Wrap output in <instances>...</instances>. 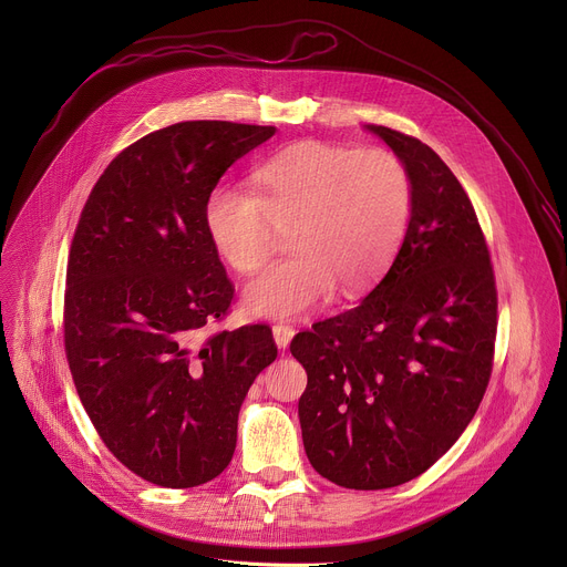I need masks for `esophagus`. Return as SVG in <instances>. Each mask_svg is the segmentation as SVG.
I'll return each instance as SVG.
<instances>
[{"instance_id": "1", "label": "esophagus", "mask_w": 567, "mask_h": 567, "mask_svg": "<svg viewBox=\"0 0 567 567\" xmlns=\"http://www.w3.org/2000/svg\"><path fill=\"white\" fill-rule=\"evenodd\" d=\"M293 334H296V330H293L291 326H282V322H278V326H274V341H276V346H278L280 350H285V348L291 343Z\"/></svg>"}]
</instances>
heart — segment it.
<instances>
[{
	"instance_id": "b5f03b06",
	"label": "heart",
	"mask_w": 567,
	"mask_h": 567,
	"mask_svg": "<svg viewBox=\"0 0 567 567\" xmlns=\"http://www.w3.org/2000/svg\"><path fill=\"white\" fill-rule=\"evenodd\" d=\"M251 193L217 186L202 224L217 258L251 276L269 256L274 226L287 228L289 258L269 265L247 289L258 316L296 318L339 285L361 291L392 265L413 213V184L383 147L293 143L251 173Z\"/></svg>"
}]
</instances>
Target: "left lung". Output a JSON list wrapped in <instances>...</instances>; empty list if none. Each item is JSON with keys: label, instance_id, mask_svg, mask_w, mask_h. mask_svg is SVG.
Wrapping results in <instances>:
<instances>
[{"label": "left lung", "instance_id": "obj_1", "mask_svg": "<svg viewBox=\"0 0 567 567\" xmlns=\"http://www.w3.org/2000/svg\"><path fill=\"white\" fill-rule=\"evenodd\" d=\"M406 166L413 213L383 280L352 309L291 341L307 372L298 401L311 466L377 492L433 466L487 390L498 296L475 210L426 143L365 125Z\"/></svg>", "mask_w": 567, "mask_h": 567}]
</instances>
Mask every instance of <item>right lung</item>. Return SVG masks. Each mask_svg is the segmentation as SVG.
Returning <instances> with one entry per match:
<instances>
[{"label":"right lung","instance_id":"1","mask_svg":"<svg viewBox=\"0 0 567 567\" xmlns=\"http://www.w3.org/2000/svg\"><path fill=\"white\" fill-rule=\"evenodd\" d=\"M274 134L186 121L138 138L96 182L71 241L64 350L78 396L114 457L158 487L228 466L241 401L278 357L267 326L199 337L233 300L204 199Z\"/></svg>","mask_w":567,"mask_h":567}]
</instances>
